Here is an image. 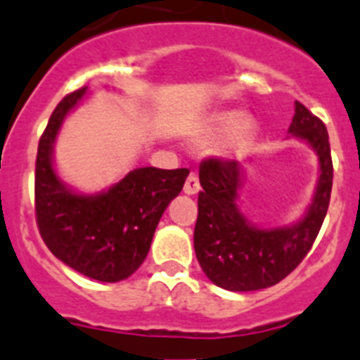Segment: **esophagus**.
Instances as JSON below:
<instances>
[{
  "instance_id": "obj_1",
  "label": "esophagus",
  "mask_w": 360,
  "mask_h": 360,
  "mask_svg": "<svg viewBox=\"0 0 360 360\" xmlns=\"http://www.w3.org/2000/svg\"><path fill=\"white\" fill-rule=\"evenodd\" d=\"M201 190V184H199V177L198 174H190L184 181V193H188V195H193V193H198Z\"/></svg>"
}]
</instances>
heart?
I'll return each mask as SVG.
<instances>
[{"label": "heart", "mask_w": 360, "mask_h": 360, "mask_svg": "<svg viewBox=\"0 0 360 360\" xmlns=\"http://www.w3.org/2000/svg\"><path fill=\"white\" fill-rule=\"evenodd\" d=\"M233 132V143L245 145L250 137V124L246 123V115L243 112L228 110L215 115L210 124L212 136H226Z\"/></svg>", "instance_id": "b5f03b06"}]
</instances>
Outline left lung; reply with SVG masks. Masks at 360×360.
Returning a JSON list of instances; mask_svg holds the SVG:
<instances>
[{"label":"left lung","instance_id":"left-lung-1","mask_svg":"<svg viewBox=\"0 0 360 360\" xmlns=\"http://www.w3.org/2000/svg\"><path fill=\"white\" fill-rule=\"evenodd\" d=\"M290 134L310 143L321 165L317 190L304 217L293 226L257 228L237 206L240 165L210 158L199 167L202 190L198 199L193 248L206 277L230 292L268 288L292 274L310 252L326 217L333 181L328 130L317 115L295 101Z\"/></svg>","mask_w":360,"mask_h":360}]
</instances>
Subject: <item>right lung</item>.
<instances>
[{
  "mask_svg": "<svg viewBox=\"0 0 360 360\" xmlns=\"http://www.w3.org/2000/svg\"><path fill=\"white\" fill-rule=\"evenodd\" d=\"M86 86L65 96L50 115L36 158V223L45 245L72 270L117 283L141 266L162 212L179 195L188 168H136L98 195L65 186L52 167V148L65 115Z\"/></svg>",
  "mask_w": 360,
  "mask_h": 360,
  "instance_id": "add662e5",
  "label": "right lung"
}]
</instances>
